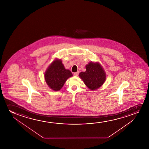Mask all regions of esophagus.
I'll list each match as a JSON object with an SVG mask.
<instances>
[{"label":"esophagus","mask_w":149,"mask_h":149,"mask_svg":"<svg viewBox=\"0 0 149 149\" xmlns=\"http://www.w3.org/2000/svg\"><path fill=\"white\" fill-rule=\"evenodd\" d=\"M78 74H79V72L78 71L75 72V73H74V75L75 76H77L78 75Z\"/></svg>","instance_id":"esophagus-1"}]
</instances>
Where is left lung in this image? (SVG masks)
<instances>
[{"label": "left lung", "instance_id": "left-lung-1", "mask_svg": "<svg viewBox=\"0 0 149 149\" xmlns=\"http://www.w3.org/2000/svg\"><path fill=\"white\" fill-rule=\"evenodd\" d=\"M86 71L80 72L79 76L90 90H97L105 82V72L98 62H90L86 65Z\"/></svg>", "mask_w": 149, "mask_h": 149}]
</instances>
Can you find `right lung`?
<instances>
[{"label": "right lung", "mask_w": 149, "mask_h": 149, "mask_svg": "<svg viewBox=\"0 0 149 149\" xmlns=\"http://www.w3.org/2000/svg\"><path fill=\"white\" fill-rule=\"evenodd\" d=\"M73 76L69 70L65 69L61 59L56 58L49 65L44 74L45 81L51 90L58 91L69 78Z\"/></svg>", "instance_id": "1"}]
</instances>
